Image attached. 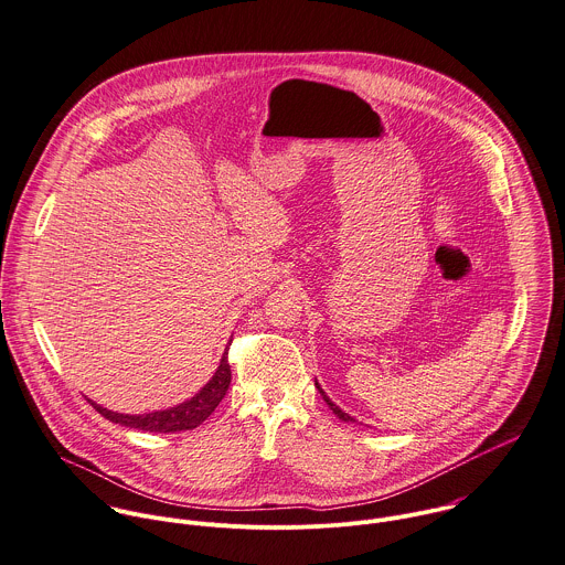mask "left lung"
Here are the masks:
<instances>
[{
	"label": "left lung",
	"mask_w": 565,
	"mask_h": 565,
	"mask_svg": "<svg viewBox=\"0 0 565 565\" xmlns=\"http://www.w3.org/2000/svg\"><path fill=\"white\" fill-rule=\"evenodd\" d=\"M315 387H317V390H319V394H321V396H323V401H326V405H328V407H330V409H332V414H334V416H337V418H339V420H343V423H354V418H352V416H350V414H345V412H343V409H341V407H339V405H334V403H332V401H330V396H328V394H326V392H323V390H321V385H319V383H317V381H315Z\"/></svg>",
	"instance_id": "8db88e82"
}]
</instances>
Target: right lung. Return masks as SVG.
<instances>
[{
	"mask_svg": "<svg viewBox=\"0 0 565 565\" xmlns=\"http://www.w3.org/2000/svg\"><path fill=\"white\" fill-rule=\"evenodd\" d=\"M228 348L224 350L220 365L215 370V374L211 376V381L189 401L178 403L175 407H167L160 412H149V414H118V412H109L100 405H96L94 401L92 407L107 418L109 423L129 427V429H140V431H153V434H175V431H186V429H195L198 425H202L220 405V401L226 396L228 385H231V365L226 361Z\"/></svg>",
	"mask_w": 565,
	"mask_h": 565,
	"instance_id": "obj_1",
	"label": "right lung"
}]
</instances>
